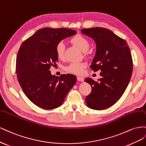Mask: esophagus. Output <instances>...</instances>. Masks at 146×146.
Segmentation results:
<instances>
[{
  "label": "esophagus",
  "instance_id": "esophagus-1",
  "mask_svg": "<svg viewBox=\"0 0 146 146\" xmlns=\"http://www.w3.org/2000/svg\"><path fill=\"white\" fill-rule=\"evenodd\" d=\"M77 80L78 81H84V78L81 76H78Z\"/></svg>",
  "mask_w": 146,
  "mask_h": 146
}]
</instances>
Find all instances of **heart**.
I'll use <instances>...</instances> for the list:
<instances>
[{
	"instance_id": "1",
	"label": "heart",
	"mask_w": 146,
	"mask_h": 146,
	"mask_svg": "<svg viewBox=\"0 0 146 146\" xmlns=\"http://www.w3.org/2000/svg\"><path fill=\"white\" fill-rule=\"evenodd\" d=\"M69 42L73 46H75L82 52H86L90 48V41L86 37L78 34L72 37L69 40ZM56 53L57 57L60 59H63L65 56V47L62 43H59L56 46ZM87 54V52H86ZM86 67L85 62H72L65 67V70L69 73L74 74H81L84 69Z\"/></svg>"
}]
</instances>
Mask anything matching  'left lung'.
<instances>
[{"mask_svg":"<svg viewBox=\"0 0 146 146\" xmlns=\"http://www.w3.org/2000/svg\"><path fill=\"white\" fill-rule=\"evenodd\" d=\"M81 31L96 43V54L90 68L94 72L102 71V78L97 81L85 79L92 87L86 103L92 110H105L119 100L130 82L133 72L130 49L125 40L108 29L92 27Z\"/></svg>","mask_w":146,"mask_h":146,"instance_id":"8db88e82","label":"left lung"}]
</instances>
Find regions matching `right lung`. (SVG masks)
I'll list each match as a JSON object with an SVG mask.
<instances>
[{
    "instance_id": "right-lung-1",
    "label": "right lung",
    "mask_w": 146,
    "mask_h": 146,
    "mask_svg": "<svg viewBox=\"0 0 146 146\" xmlns=\"http://www.w3.org/2000/svg\"><path fill=\"white\" fill-rule=\"evenodd\" d=\"M76 34L72 29L44 27L21 45L16 63L18 80L25 95L37 106L44 110L60 106L75 84L76 76L63 74L59 77L49 70L58 61L56 45Z\"/></svg>"
}]
</instances>
